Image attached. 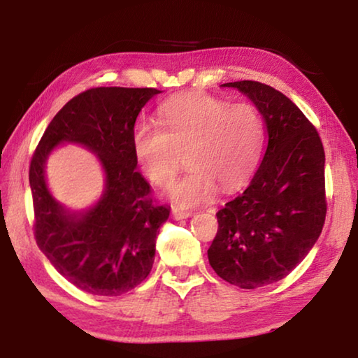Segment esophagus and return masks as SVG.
<instances>
[{"instance_id":"34e87169","label":"esophagus","mask_w":358,"mask_h":358,"mask_svg":"<svg viewBox=\"0 0 358 358\" xmlns=\"http://www.w3.org/2000/svg\"><path fill=\"white\" fill-rule=\"evenodd\" d=\"M172 215L175 220H186V217H189L192 215V211L189 210H180V208H173L172 210Z\"/></svg>"}]
</instances>
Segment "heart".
<instances>
[{"mask_svg":"<svg viewBox=\"0 0 358 358\" xmlns=\"http://www.w3.org/2000/svg\"><path fill=\"white\" fill-rule=\"evenodd\" d=\"M264 138L256 107L191 94L162 106L157 123H138L132 148L143 173L157 186L171 183L185 155L189 169L172 185L171 197L187 207L213 197L217 185L232 189L245 183L259 164Z\"/></svg>","mask_w":358,"mask_h":358,"instance_id":"b5f03b06","label":"heart"}]
</instances>
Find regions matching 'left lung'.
I'll use <instances>...</instances> for the list:
<instances>
[{"label": "left lung", "instance_id": "1", "mask_svg": "<svg viewBox=\"0 0 358 358\" xmlns=\"http://www.w3.org/2000/svg\"><path fill=\"white\" fill-rule=\"evenodd\" d=\"M222 87L254 102L268 142L250 186L216 213L208 262L224 281L256 289L286 278L322 232L325 153L311 121L281 92L254 80Z\"/></svg>", "mask_w": 358, "mask_h": 358}]
</instances>
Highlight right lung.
<instances>
[{
	"label": "right lung",
	"instance_id": "1",
	"mask_svg": "<svg viewBox=\"0 0 358 358\" xmlns=\"http://www.w3.org/2000/svg\"><path fill=\"white\" fill-rule=\"evenodd\" d=\"M156 88L99 87L72 98L59 110L29 164L34 238L50 264L76 287L117 296L138 286L155 262L156 238L171 210L156 205L132 148L138 112ZM59 143H78L99 156L106 187L99 203L72 214L45 183V161Z\"/></svg>",
	"mask_w": 358,
	"mask_h": 358
}]
</instances>
